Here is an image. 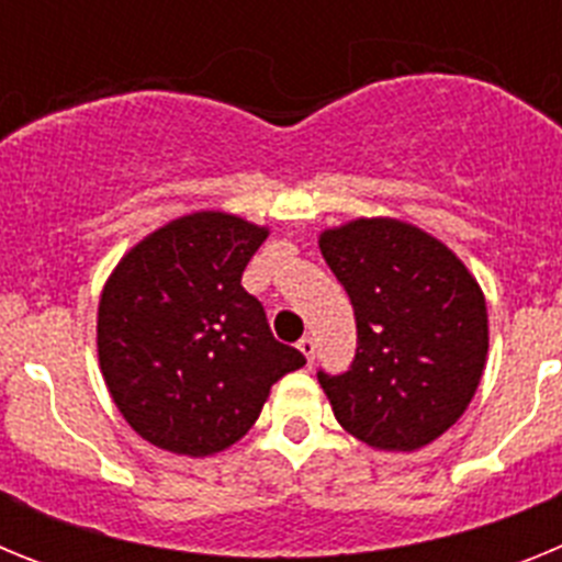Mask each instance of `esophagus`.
<instances>
[{"label": "esophagus", "mask_w": 562, "mask_h": 562, "mask_svg": "<svg viewBox=\"0 0 562 562\" xmlns=\"http://www.w3.org/2000/svg\"><path fill=\"white\" fill-rule=\"evenodd\" d=\"M297 349H301V355H304L310 362L315 360V349H317L315 337H310V335L301 337V340H297Z\"/></svg>", "instance_id": "34e87169"}]
</instances>
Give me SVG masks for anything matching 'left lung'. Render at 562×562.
Here are the masks:
<instances>
[{
	"instance_id": "1",
	"label": "left lung",
	"mask_w": 562,
	"mask_h": 562,
	"mask_svg": "<svg viewBox=\"0 0 562 562\" xmlns=\"http://www.w3.org/2000/svg\"><path fill=\"white\" fill-rule=\"evenodd\" d=\"M321 252L357 321L349 371H317L337 422L371 448H425L464 414L484 374V292L439 238L400 220L321 233Z\"/></svg>"
}]
</instances>
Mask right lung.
I'll use <instances>...</instances> for the list:
<instances>
[{
    "label": "right lung",
    "mask_w": 562,
    "mask_h": 562,
    "mask_svg": "<svg viewBox=\"0 0 562 562\" xmlns=\"http://www.w3.org/2000/svg\"><path fill=\"white\" fill-rule=\"evenodd\" d=\"M267 227L202 211L168 222L123 256L98 306L106 389L146 441L180 456L231 448L272 382L306 357L272 337L241 272Z\"/></svg>",
    "instance_id": "obj_1"
}]
</instances>
